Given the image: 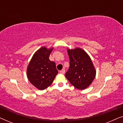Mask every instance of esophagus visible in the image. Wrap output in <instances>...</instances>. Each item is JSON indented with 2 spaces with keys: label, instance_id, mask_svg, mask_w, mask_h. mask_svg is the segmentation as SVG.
Returning <instances> with one entry per match:
<instances>
[{
  "label": "esophagus",
  "instance_id": "34e87169",
  "mask_svg": "<svg viewBox=\"0 0 123 123\" xmlns=\"http://www.w3.org/2000/svg\"><path fill=\"white\" fill-rule=\"evenodd\" d=\"M60 73H61V74H64V73H65V69H63L60 70Z\"/></svg>",
  "mask_w": 123,
  "mask_h": 123
}]
</instances>
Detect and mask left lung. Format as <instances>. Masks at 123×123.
Masks as SVG:
<instances>
[{"label": "left lung", "mask_w": 123, "mask_h": 123, "mask_svg": "<svg viewBox=\"0 0 123 123\" xmlns=\"http://www.w3.org/2000/svg\"><path fill=\"white\" fill-rule=\"evenodd\" d=\"M67 51L70 67L65 77L76 88L85 90L90 86L96 77L93 64L88 54L81 48L68 49Z\"/></svg>", "instance_id": "left-lung-1"}]
</instances>
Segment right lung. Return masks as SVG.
Segmentation results:
<instances>
[{
  "instance_id": "right-lung-1",
  "label": "right lung",
  "mask_w": 123,
  "mask_h": 123,
  "mask_svg": "<svg viewBox=\"0 0 123 123\" xmlns=\"http://www.w3.org/2000/svg\"><path fill=\"white\" fill-rule=\"evenodd\" d=\"M54 48L42 47L35 52L27 68V76L32 85L40 90H43L51 85L58 73L55 62L49 60Z\"/></svg>"
}]
</instances>
